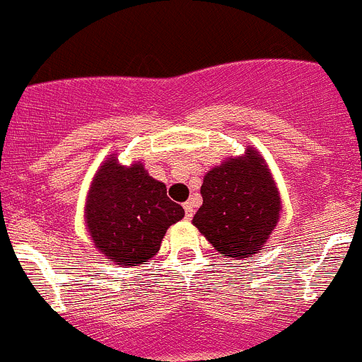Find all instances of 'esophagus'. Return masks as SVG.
<instances>
[{
	"mask_svg": "<svg viewBox=\"0 0 362 362\" xmlns=\"http://www.w3.org/2000/svg\"><path fill=\"white\" fill-rule=\"evenodd\" d=\"M183 208H185V215H187V218H192V215H194L195 211L194 201H187V203L183 204Z\"/></svg>",
	"mask_w": 362,
	"mask_h": 362,
	"instance_id": "1",
	"label": "esophagus"
}]
</instances>
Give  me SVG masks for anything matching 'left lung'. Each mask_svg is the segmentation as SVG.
I'll use <instances>...</instances> for the list:
<instances>
[{"instance_id":"left-lung-1","label":"left lung","mask_w":362,"mask_h":362,"mask_svg":"<svg viewBox=\"0 0 362 362\" xmlns=\"http://www.w3.org/2000/svg\"><path fill=\"white\" fill-rule=\"evenodd\" d=\"M203 206L194 224L211 246L226 258H250L265 250L276 228L281 197L269 165L247 145L242 156H230L206 172Z\"/></svg>"}]
</instances>
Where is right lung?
<instances>
[{
	"label": "right lung",
	"mask_w": 362,
	"mask_h": 362,
	"mask_svg": "<svg viewBox=\"0 0 362 362\" xmlns=\"http://www.w3.org/2000/svg\"><path fill=\"white\" fill-rule=\"evenodd\" d=\"M185 217L167 187L141 161L129 167L109 154L86 195V230L102 257L116 265H138L158 255L165 233Z\"/></svg>",
	"instance_id": "add662e5"
}]
</instances>
